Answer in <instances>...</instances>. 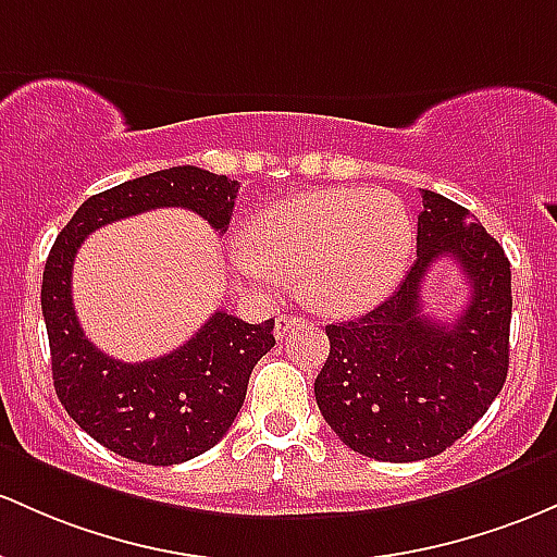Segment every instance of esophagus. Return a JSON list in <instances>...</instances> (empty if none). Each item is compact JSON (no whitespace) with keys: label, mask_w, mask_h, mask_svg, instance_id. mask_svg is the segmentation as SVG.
<instances>
[{"label":"esophagus","mask_w":557,"mask_h":557,"mask_svg":"<svg viewBox=\"0 0 557 557\" xmlns=\"http://www.w3.org/2000/svg\"><path fill=\"white\" fill-rule=\"evenodd\" d=\"M304 325L301 317L296 314H277V320H274V335L277 338H285V335L293 333V330H298Z\"/></svg>","instance_id":"34e87169"}]
</instances>
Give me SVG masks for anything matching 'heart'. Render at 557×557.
<instances>
[{"instance_id":"heart-1","label":"heart","mask_w":557,"mask_h":557,"mask_svg":"<svg viewBox=\"0 0 557 557\" xmlns=\"http://www.w3.org/2000/svg\"><path fill=\"white\" fill-rule=\"evenodd\" d=\"M414 224L386 189L330 187L267 206L232 240V264L250 283L296 277L317 309L362 311L394 290L409 264Z\"/></svg>"}]
</instances>
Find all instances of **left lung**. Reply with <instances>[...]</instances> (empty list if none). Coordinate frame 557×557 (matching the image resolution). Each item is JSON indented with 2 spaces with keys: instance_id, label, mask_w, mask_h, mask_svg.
Instances as JSON below:
<instances>
[{
  "instance_id": "8db88e82",
  "label": "left lung",
  "mask_w": 557,
  "mask_h": 557,
  "mask_svg": "<svg viewBox=\"0 0 557 557\" xmlns=\"http://www.w3.org/2000/svg\"><path fill=\"white\" fill-rule=\"evenodd\" d=\"M455 258L471 301L455 323L422 311V280ZM510 261L503 246L444 195L423 189L418 259L381 307L327 325L317 407L341 442L383 462L436 457L479 423L510 364Z\"/></svg>"
}]
</instances>
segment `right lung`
<instances>
[{"mask_svg":"<svg viewBox=\"0 0 557 557\" xmlns=\"http://www.w3.org/2000/svg\"><path fill=\"white\" fill-rule=\"evenodd\" d=\"M237 182L198 166L129 180L78 206L47 256L41 314L60 405L95 442L145 466H176L203 455L235 423L256 362L274 346V320L248 325L213 311L187 344L148 362L108 357L84 335L71 296L76 250L89 232L152 209H189L222 235Z\"/></svg>","mask_w":557,"mask_h":557,"instance_id":"right-lung-1","label":"right lung"}]
</instances>
